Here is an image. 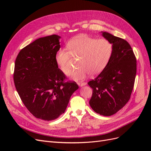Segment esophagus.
I'll return each instance as SVG.
<instances>
[{
	"instance_id": "esophagus-1",
	"label": "esophagus",
	"mask_w": 151,
	"mask_h": 151,
	"mask_svg": "<svg viewBox=\"0 0 151 151\" xmlns=\"http://www.w3.org/2000/svg\"><path fill=\"white\" fill-rule=\"evenodd\" d=\"M77 84H78L79 86L82 87V86H85L86 84V83H84V82H78V83H77Z\"/></svg>"
}]
</instances>
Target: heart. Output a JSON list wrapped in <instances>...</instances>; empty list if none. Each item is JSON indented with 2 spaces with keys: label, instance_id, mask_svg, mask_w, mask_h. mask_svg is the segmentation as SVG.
I'll return each instance as SVG.
<instances>
[{
  "label": "heart",
  "instance_id": "1",
  "mask_svg": "<svg viewBox=\"0 0 151 151\" xmlns=\"http://www.w3.org/2000/svg\"><path fill=\"white\" fill-rule=\"evenodd\" d=\"M66 50H59L55 60L61 71L65 75L70 73L72 58H79V68L71 73V78L78 81L86 79L89 74L101 73L108 65L113 54V44L107 39H97L81 35L71 39Z\"/></svg>",
  "mask_w": 151,
  "mask_h": 151
}]
</instances>
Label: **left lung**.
I'll list each match as a JSON object with an SVG mask.
<instances>
[{
	"mask_svg": "<svg viewBox=\"0 0 151 151\" xmlns=\"http://www.w3.org/2000/svg\"><path fill=\"white\" fill-rule=\"evenodd\" d=\"M102 36L113 44L111 58L107 66L94 79L88 83L93 89L89 104L99 115L111 116L129 101L137 72V61L126 40L107 32Z\"/></svg>",
	"mask_w": 151,
	"mask_h": 151,
	"instance_id": "obj_1",
	"label": "left lung"
}]
</instances>
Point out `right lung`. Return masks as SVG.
<instances>
[{
	"mask_svg": "<svg viewBox=\"0 0 151 151\" xmlns=\"http://www.w3.org/2000/svg\"><path fill=\"white\" fill-rule=\"evenodd\" d=\"M60 36L40 38L22 48L15 61L14 82L24 106L36 118L50 121L65 112L70 98L79 86L64 82L55 55Z\"/></svg>",
	"mask_w": 151,
	"mask_h": 151,
	"instance_id": "right-lung-1",
	"label": "right lung"
}]
</instances>
